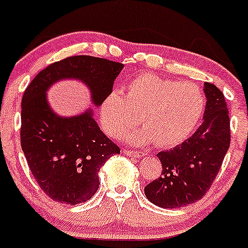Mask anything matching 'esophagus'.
<instances>
[{"mask_svg":"<svg viewBox=\"0 0 248 248\" xmlns=\"http://www.w3.org/2000/svg\"><path fill=\"white\" fill-rule=\"evenodd\" d=\"M122 152H124V154L126 155V156H128V157H137V158H141V157L145 156L144 152L132 151V150H127V149L122 150Z\"/></svg>","mask_w":248,"mask_h":248,"instance_id":"esophagus-1","label":"esophagus"}]
</instances>
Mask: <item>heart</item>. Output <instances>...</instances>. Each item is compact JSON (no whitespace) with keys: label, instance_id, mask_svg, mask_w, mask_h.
<instances>
[{"label":"heart","instance_id":"heart-1","mask_svg":"<svg viewBox=\"0 0 248 248\" xmlns=\"http://www.w3.org/2000/svg\"><path fill=\"white\" fill-rule=\"evenodd\" d=\"M202 91L188 82H177L154 73H140L126 85V92L114 89L99 108L103 131L120 138L140 124L144 128L126 137L132 144L154 140L161 147H172L194 131L204 111Z\"/></svg>","mask_w":248,"mask_h":248}]
</instances>
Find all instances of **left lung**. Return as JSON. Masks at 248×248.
<instances>
[{
	"label": "left lung",
	"instance_id": "left-lung-1",
	"mask_svg": "<svg viewBox=\"0 0 248 248\" xmlns=\"http://www.w3.org/2000/svg\"><path fill=\"white\" fill-rule=\"evenodd\" d=\"M202 124L196 133L169 151L157 154L162 175L145 187L150 202L164 209L188 205L202 198L221 169L231 145V122L223 93L205 82Z\"/></svg>",
	"mask_w": 248,
	"mask_h": 248
}]
</instances>
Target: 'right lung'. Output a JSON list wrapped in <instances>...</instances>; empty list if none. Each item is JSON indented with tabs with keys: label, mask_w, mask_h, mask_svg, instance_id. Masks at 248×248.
Masks as SVG:
<instances>
[{
	"label": "right lung",
	"mask_w": 248,
	"mask_h": 248,
	"mask_svg": "<svg viewBox=\"0 0 248 248\" xmlns=\"http://www.w3.org/2000/svg\"><path fill=\"white\" fill-rule=\"evenodd\" d=\"M124 68L120 62L79 55L51 63L30 82L21 101L20 141L32 175L44 193L62 204L92 198L98 172L120 147L101 131L87 109L81 115L59 116L49 107L46 91L62 79L81 80L101 106Z\"/></svg>",
	"instance_id": "obj_1"
}]
</instances>
